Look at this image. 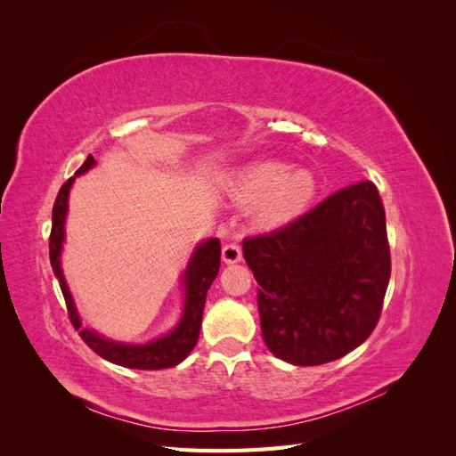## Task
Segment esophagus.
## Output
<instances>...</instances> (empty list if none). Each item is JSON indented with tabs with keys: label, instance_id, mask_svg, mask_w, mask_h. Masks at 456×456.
Returning a JSON list of instances; mask_svg holds the SVG:
<instances>
[{
	"label": "esophagus",
	"instance_id": "esophagus-1",
	"mask_svg": "<svg viewBox=\"0 0 456 456\" xmlns=\"http://www.w3.org/2000/svg\"><path fill=\"white\" fill-rule=\"evenodd\" d=\"M223 260L226 265H236L241 260V247L238 243H226L223 247Z\"/></svg>",
	"mask_w": 456,
	"mask_h": 456
}]
</instances>
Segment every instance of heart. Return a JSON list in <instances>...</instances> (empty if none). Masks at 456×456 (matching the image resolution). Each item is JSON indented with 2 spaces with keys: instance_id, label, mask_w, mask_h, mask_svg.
Here are the masks:
<instances>
[{
  "instance_id": "1",
  "label": "heart",
  "mask_w": 456,
  "mask_h": 456,
  "mask_svg": "<svg viewBox=\"0 0 456 456\" xmlns=\"http://www.w3.org/2000/svg\"><path fill=\"white\" fill-rule=\"evenodd\" d=\"M228 194L241 205H254L255 224L280 228L305 213L317 194L315 176L306 169L293 171L281 161H255L230 178Z\"/></svg>"
}]
</instances>
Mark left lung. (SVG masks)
Instances as JSON below:
<instances>
[{"instance_id": "8db88e82", "label": "left lung", "mask_w": 456, "mask_h": 456, "mask_svg": "<svg viewBox=\"0 0 456 456\" xmlns=\"http://www.w3.org/2000/svg\"><path fill=\"white\" fill-rule=\"evenodd\" d=\"M243 256L258 283L262 338L280 360L335 362L377 327L392 265L384 205L370 181L245 238Z\"/></svg>"}]
</instances>
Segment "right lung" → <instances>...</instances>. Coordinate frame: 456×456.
I'll use <instances>...</instances> for the list:
<instances>
[{
    "mask_svg": "<svg viewBox=\"0 0 456 456\" xmlns=\"http://www.w3.org/2000/svg\"><path fill=\"white\" fill-rule=\"evenodd\" d=\"M94 165V158L87 156L84 165L76 171L72 178L62 184L59 190V196L54 200L53 205V226H51V236H49V258L54 275H57L61 291L66 300L68 315H70V322L76 329H79V337L84 338L87 346L104 357L106 362H112L121 367L129 369H146V370H156V369H167L181 363L184 357L194 350L200 329H201V317H203V306L207 291H209L211 283L215 281L218 266H220V241L216 238L207 240L196 247L194 255H191L186 272L183 275L184 281V312L181 322L171 330L169 335L161 338H156L146 344H127V342H116L101 337L91 329H81V320L77 315V310L74 306V300L70 291H68L66 280L62 275L61 268V251H62V241H64V220L68 213V194H70V188L74 178L84 175Z\"/></svg>",
    "mask_w": 456,
    "mask_h": 456,
    "instance_id": "obj_1",
    "label": "right lung"
}]
</instances>
